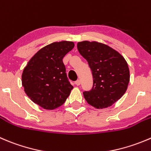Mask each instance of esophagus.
Masks as SVG:
<instances>
[{
	"mask_svg": "<svg viewBox=\"0 0 151 151\" xmlns=\"http://www.w3.org/2000/svg\"><path fill=\"white\" fill-rule=\"evenodd\" d=\"M80 83H81V81H80V80H77V81H75V84L77 85V86H80Z\"/></svg>",
	"mask_w": 151,
	"mask_h": 151,
	"instance_id": "obj_1",
	"label": "esophagus"
}]
</instances>
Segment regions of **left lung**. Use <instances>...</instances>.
Instances as JSON below:
<instances>
[{"label":"left lung","mask_w":151,"mask_h":151,"mask_svg":"<svg viewBox=\"0 0 151 151\" xmlns=\"http://www.w3.org/2000/svg\"><path fill=\"white\" fill-rule=\"evenodd\" d=\"M77 49L93 75V87L83 92L85 99L98 109L111 106L128 88L130 71L126 60L116 50L96 41L79 42Z\"/></svg>","instance_id":"obj_1"}]
</instances>
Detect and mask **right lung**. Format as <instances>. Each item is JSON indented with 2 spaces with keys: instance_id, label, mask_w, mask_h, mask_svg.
Listing matches in <instances>:
<instances>
[{
  "instance_id": "obj_1",
  "label": "right lung",
  "mask_w": 151,
  "mask_h": 151,
  "mask_svg": "<svg viewBox=\"0 0 151 151\" xmlns=\"http://www.w3.org/2000/svg\"><path fill=\"white\" fill-rule=\"evenodd\" d=\"M74 47V43L71 41L47 45L31 58L23 69L22 86L25 93L44 109L61 106L73 89L63 58Z\"/></svg>"
}]
</instances>
